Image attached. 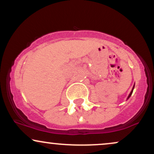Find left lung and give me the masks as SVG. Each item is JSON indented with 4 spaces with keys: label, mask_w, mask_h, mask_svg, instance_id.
Here are the masks:
<instances>
[{
    "label": "left lung",
    "mask_w": 154,
    "mask_h": 154,
    "mask_svg": "<svg viewBox=\"0 0 154 154\" xmlns=\"http://www.w3.org/2000/svg\"><path fill=\"white\" fill-rule=\"evenodd\" d=\"M134 88H135V84H134V85H133V88H132V91H131V92H130V94H129V95H128V98H127V100H128V99H129V98H130V96H131V95H132V92H133Z\"/></svg>",
    "instance_id": "left-lung-1"
}]
</instances>
